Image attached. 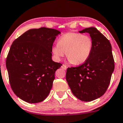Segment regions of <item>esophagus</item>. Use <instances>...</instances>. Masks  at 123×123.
Masks as SVG:
<instances>
[{
	"label": "esophagus",
	"instance_id": "34e87169",
	"mask_svg": "<svg viewBox=\"0 0 123 123\" xmlns=\"http://www.w3.org/2000/svg\"><path fill=\"white\" fill-rule=\"evenodd\" d=\"M61 68L63 69H65V70H66L67 69V66L65 65H62L61 66Z\"/></svg>",
	"mask_w": 123,
	"mask_h": 123
}]
</instances>
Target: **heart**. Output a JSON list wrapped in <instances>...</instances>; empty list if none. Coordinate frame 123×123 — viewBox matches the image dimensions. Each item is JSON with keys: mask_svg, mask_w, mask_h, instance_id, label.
Returning a JSON list of instances; mask_svg holds the SVG:
<instances>
[{"mask_svg": "<svg viewBox=\"0 0 123 123\" xmlns=\"http://www.w3.org/2000/svg\"><path fill=\"white\" fill-rule=\"evenodd\" d=\"M93 41L90 36L77 32H68L58 40L52 47L56 59L60 61L67 53V57L73 65H80L88 59L92 51Z\"/></svg>", "mask_w": 123, "mask_h": 123, "instance_id": "b5f03b06", "label": "heart"}]
</instances>
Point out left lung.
Instances as JSON below:
<instances>
[{
  "label": "left lung",
  "instance_id": "left-lung-1",
  "mask_svg": "<svg viewBox=\"0 0 123 123\" xmlns=\"http://www.w3.org/2000/svg\"><path fill=\"white\" fill-rule=\"evenodd\" d=\"M79 32L89 33L93 41L92 51L82 65L68 68L66 78L75 97L82 101L91 102L107 91L114 69V61L111 43L97 29L88 27Z\"/></svg>",
  "mask_w": 123,
  "mask_h": 123
}]
</instances>
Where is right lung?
Returning <instances> with one entry per match:
<instances>
[{
  "label": "right lung",
  "instance_id": "right-lung-1",
  "mask_svg": "<svg viewBox=\"0 0 123 123\" xmlns=\"http://www.w3.org/2000/svg\"><path fill=\"white\" fill-rule=\"evenodd\" d=\"M60 33L45 27L30 29L11 46L6 60L9 82L24 101L36 103L49 96L56 71L62 65L52 60L53 43Z\"/></svg>",
  "mask_w": 123,
  "mask_h": 123
}]
</instances>
